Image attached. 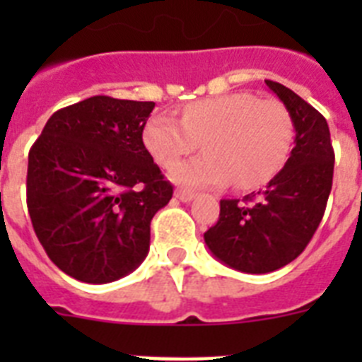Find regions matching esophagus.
I'll return each mask as SVG.
<instances>
[{"label": "esophagus", "mask_w": 362, "mask_h": 362, "mask_svg": "<svg viewBox=\"0 0 362 362\" xmlns=\"http://www.w3.org/2000/svg\"><path fill=\"white\" fill-rule=\"evenodd\" d=\"M174 196L177 197L179 201H183V203H190V201L196 197V194H194V192H190V190H185V188H177Z\"/></svg>", "instance_id": "34e87169"}]
</instances>
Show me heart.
Listing matches in <instances>:
<instances>
[{
  "instance_id": "heart-1",
  "label": "heart",
  "mask_w": 362,
  "mask_h": 362,
  "mask_svg": "<svg viewBox=\"0 0 362 362\" xmlns=\"http://www.w3.org/2000/svg\"><path fill=\"white\" fill-rule=\"evenodd\" d=\"M292 137V117L284 105L246 92L185 105L181 121L153 116L143 130L145 146L165 168L203 143L206 153L175 166L174 181L188 187H221L232 181L241 190L261 187L281 170Z\"/></svg>"
}]
</instances>
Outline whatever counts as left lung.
Listing matches in <instances>:
<instances>
[{"mask_svg":"<svg viewBox=\"0 0 362 362\" xmlns=\"http://www.w3.org/2000/svg\"><path fill=\"white\" fill-rule=\"evenodd\" d=\"M292 117L293 148L283 170L239 204L221 199L219 221L204 232L214 257L245 274H268L305 250L325 216L334 177V148L325 117L284 85L267 79Z\"/></svg>","mask_w":362,"mask_h":362,"instance_id":"8db88e82","label":"left lung"}]
</instances>
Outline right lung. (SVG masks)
<instances>
[{"label": "right lung", "mask_w": 362, "mask_h": 362, "mask_svg": "<svg viewBox=\"0 0 362 362\" xmlns=\"http://www.w3.org/2000/svg\"><path fill=\"white\" fill-rule=\"evenodd\" d=\"M153 101L94 95L54 112L28 152L32 226L59 270L83 283L129 276L172 185L143 143Z\"/></svg>", "instance_id": "add662e5"}]
</instances>
